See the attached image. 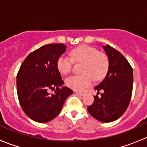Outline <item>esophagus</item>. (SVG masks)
Masks as SVG:
<instances>
[{
    "instance_id": "esophagus-1",
    "label": "esophagus",
    "mask_w": 147,
    "mask_h": 147,
    "mask_svg": "<svg viewBox=\"0 0 147 147\" xmlns=\"http://www.w3.org/2000/svg\"><path fill=\"white\" fill-rule=\"evenodd\" d=\"M75 93H76L77 94H78V95H80V96H83L84 94V93L81 92H75Z\"/></svg>"
}]
</instances>
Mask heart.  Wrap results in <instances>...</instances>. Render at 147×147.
<instances>
[{
	"label": "heart",
	"mask_w": 147,
	"mask_h": 147,
	"mask_svg": "<svg viewBox=\"0 0 147 147\" xmlns=\"http://www.w3.org/2000/svg\"><path fill=\"white\" fill-rule=\"evenodd\" d=\"M71 57L62 55L57 61L58 70L62 74L69 73L74 61L83 63L82 75H72L65 80V84L75 90H84L90 87L93 80H99L105 77L109 67V59L103 52L90 45H82L71 52Z\"/></svg>",
	"instance_id": "obj_1"
}]
</instances>
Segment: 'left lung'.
<instances>
[{
    "instance_id": "left-lung-1",
    "label": "left lung",
    "mask_w": 147,
    "mask_h": 147,
    "mask_svg": "<svg viewBox=\"0 0 147 147\" xmlns=\"http://www.w3.org/2000/svg\"><path fill=\"white\" fill-rule=\"evenodd\" d=\"M109 58V68L105 79L94 87L103 91L101 97L94 96V102L87 107L89 113L102 122L117 119L127 110L133 88V69L128 60L118 50L104 46Z\"/></svg>"
}]
</instances>
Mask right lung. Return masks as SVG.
<instances>
[{
	"mask_svg": "<svg viewBox=\"0 0 147 147\" xmlns=\"http://www.w3.org/2000/svg\"><path fill=\"white\" fill-rule=\"evenodd\" d=\"M66 51L62 43L48 44L30 53L17 74L16 85L19 103L28 117L45 123L59 115L72 90L64 83L57 67L59 57ZM56 87L53 94L48 90Z\"/></svg>",
	"mask_w": 147,
	"mask_h": 147,
	"instance_id": "right-lung-1",
	"label": "right lung"
}]
</instances>
